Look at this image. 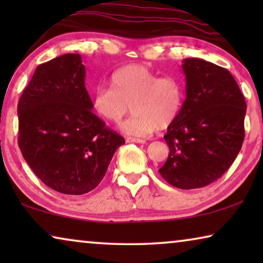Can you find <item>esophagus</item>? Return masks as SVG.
<instances>
[{
    "mask_svg": "<svg viewBox=\"0 0 263 263\" xmlns=\"http://www.w3.org/2000/svg\"><path fill=\"white\" fill-rule=\"evenodd\" d=\"M127 142H135V143H145L146 141L142 139H135V138H127Z\"/></svg>",
    "mask_w": 263,
    "mask_h": 263,
    "instance_id": "1",
    "label": "esophagus"
}]
</instances>
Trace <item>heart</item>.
<instances>
[{"instance_id":"b5f03b06","label":"heart","mask_w":263,"mask_h":263,"mask_svg":"<svg viewBox=\"0 0 263 263\" xmlns=\"http://www.w3.org/2000/svg\"><path fill=\"white\" fill-rule=\"evenodd\" d=\"M183 102L184 88L179 79L159 78L141 64L114 71L110 86L99 85L91 98L95 114L110 123H118L132 106L134 114L120 128L134 138H145L170 125L181 112Z\"/></svg>"}]
</instances>
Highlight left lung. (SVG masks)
I'll list each match as a JSON object with an SVG mask.
<instances>
[{"mask_svg": "<svg viewBox=\"0 0 263 263\" xmlns=\"http://www.w3.org/2000/svg\"><path fill=\"white\" fill-rule=\"evenodd\" d=\"M185 100L164 139L170 153L159 168L179 189H196L220 178L235 161L244 140L247 104L225 68L185 59Z\"/></svg>", "mask_w": 263, "mask_h": 263, "instance_id": "left-lung-1", "label": "left lung"}]
</instances>
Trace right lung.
Wrapping results in <instances>:
<instances>
[{"label": "right lung", "mask_w": 263, "mask_h": 263, "mask_svg": "<svg viewBox=\"0 0 263 263\" xmlns=\"http://www.w3.org/2000/svg\"><path fill=\"white\" fill-rule=\"evenodd\" d=\"M79 53L39 64L17 104L24 159L56 192L82 195L102 182L125 142L92 111Z\"/></svg>", "instance_id": "right-lung-1"}]
</instances>
